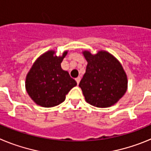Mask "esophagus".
I'll use <instances>...</instances> for the list:
<instances>
[{
    "mask_svg": "<svg viewBox=\"0 0 151 151\" xmlns=\"http://www.w3.org/2000/svg\"><path fill=\"white\" fill-rule=\"evenodd\" d=\"M80 80H81V77L80 76H78V77H77L76 78V82H77V84H79V82H80Z\"/></svg>",
    "mask_w": 151,
    "mask_h": 151,
    "instance_id": "obj_1",
    "label": "esophagus"
}]
</instances>
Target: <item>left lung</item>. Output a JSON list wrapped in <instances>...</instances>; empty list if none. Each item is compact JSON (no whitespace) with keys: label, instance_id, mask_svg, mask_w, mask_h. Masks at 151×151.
<instances>
[{"label":"left lung","instance_id":"1","mask_svg":"<svg viewBox=\"0 0 151 151\" xmlns=\"http://www.w3.org/2000/svg\"><path fill=\"white\" fill-rule=\"evenodd\" d=\"M83 53L87 65L79 87L86 101L97 107L113 105L127 90V76L122 66L107 52L94 55L88 51Z\"/></svg>","mask_w":151,"mask_h":151}]
</instances>
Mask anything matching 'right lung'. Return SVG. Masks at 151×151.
<instances>
[{
  "label": "right lung",
  "instance_id": "right-lung-1",
  "mask_svg": "<svg viewBox=\"0 0 151 151\" xmlns=\"http://www.w3.org/2000/svg\"><path fill=\"white\" fill-rule=\"evenodd\" d=\"M54 51H48L36 60L27 74L26 89L29 96L38 105L51 107L65 100L66 95L76 81L70 76L67 71L61 67L62 56H54Z\"/></svg>",
  "mask_w": 151,
  "mask_h": 151
}]
</instances>
